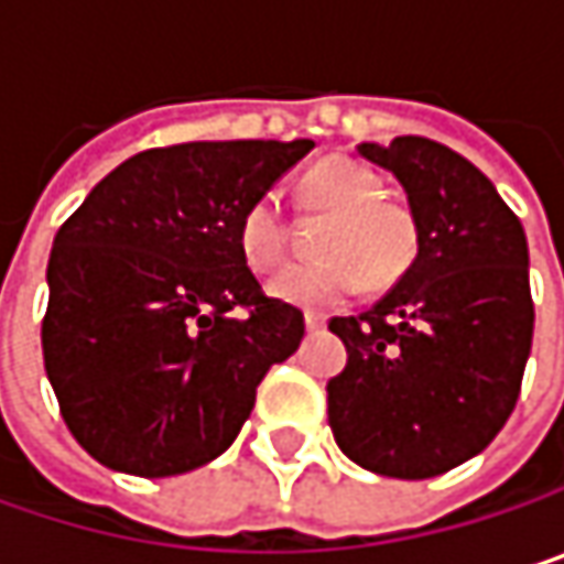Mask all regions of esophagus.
I'll list each match as a JSON object with an SVG mask.
<instances>
[{
  "mask_svg": "<svg viewBox=\"0 0 564 564\" xmlns=\"http://www.w3.org/2000/svg\"><path fill=\"white\" fill-rule=\"evenodd\" d=\"M303 323H306V329H310V333H316V329H323V326H326V316H323V313L306 310V313H303Z\"/></svg>",
  "mask_w": 564,
  "mask_h": 564,
  "instance_id": "obj_1",
  "label": "esophagus"
}]
</instances>
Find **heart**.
I'll return each mask as SVG.
<instances>
[{
    "label": "heart",
    "mask_w": 564,
    "mask_h": 564,
    "mask_svg": "<svg viewBox=\"0 0 564 564\" xmlns=\"http://www.w3.org/2000/svg\"><path fill=\"white\" fill-rule=\"evenodd\" d=\"M300 202L326 215L313 264H300L271 283V293L293 306H333L362 281L389 286L417 254V218L382 192V178L346 156H329L300 178ZM238 251L254 274H274L290 251V228L274 195H258L238 218Z\"/></svg>",
    "instance_id": "b5f03b06"
}]
</instances>
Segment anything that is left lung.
I'll return each instance as SVG.
<instances>
[{
    "instance_id": "obj_1",
    "label": "left lung",
    "mask_w": 564,
    "mask_h": 564,
    "mask_svg": "<svg viewBox=\"0 0 564 564\" xmlns=\"http://www.w3.org/2000/svg\"><path fill=\"white\" fill-rule=\"evenodd\" d=\"M359 153L404 185L417 258L372 310L329 319L349 352L326 386L329 427L359 467L427 480L477 457L516 408L535 323L525 231L494 182L434 140Z\"/></svg>"
}]
</instances>
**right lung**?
Masks as SVG:
<instances>
[{
    "mask_svg": "<svg viewBox=\"0 0 564 564\" xmlns=\"http://www.w3.org/2000/svg\"><path fill=\"white\" fill-rule=\"evenodd\" d=\"M313 140L175 143L130 156L57 228L45 372L104 467L175 477L231 447L303 313L261 290L238 218Z\"/></svg>",
    "mask_w": 564,
    "mask_h": 564,
    "instance_id": "add662e5",
    "label": "right lung"
}]
</instances>
